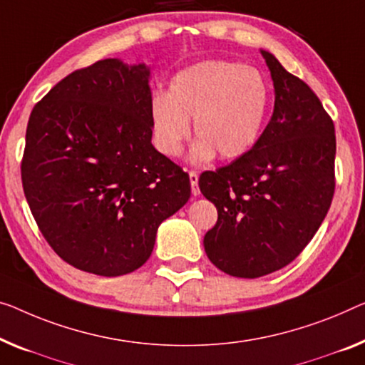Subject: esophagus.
<instances>
[{
	"mask_svg": "<svg viewBox=\"0 0 365 365\" xmlns=\"http://www.w3.org/2000/svg\"><path fill=\"white\" fill-rule=\"evenodd\" d=\"M188 177H190V185H192V193L197 197L200 195V188H198V173L195 170H190L188 172Z\"/></svg>",
	"mask_w": 365,
	"mask_h": 365,
	"instance_id": "34e87169",
	"label": "esophagus"
}]
</instances>
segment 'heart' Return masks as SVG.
<instances>
[{"label":"heart","mask_w":365,"mask_h":365,"mask_svg":"<svg viewBox=\"0 0 365 365\" xmlns=\"http://www.w3.org/2000/svg\"><path fill=\"white\" fill-rule=\"evenodd\" d=\"M270 106V86L259 70L239 62L206 61L183 68L170 80L167 95L150 103L152 139L165 157H177L190 134V157L205 164L217 154L232 160L254 148Z\"/></svg>","instance_id":"heart-1"}]
</instances>
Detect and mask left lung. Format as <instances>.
Instances as JSON below:
<instances>
[{"label": "left lung", "mask_w": 365, "mask_h": 365, "mask_svg": "<svg viewBox=\"0 0 365 365\" xmlns=\"http://www.w3.org/2000/svg\"><path fill=\"white\" fill-rule=\"evenodd\" d=\"M260 53L274 80L270 121L251 150L198 180L217 210L203 239L206 255L242 279L293 262L322 226L336 188L333 119L303 80Z\"/></svg>", "instance_id": "obj_1"}]
</instances>
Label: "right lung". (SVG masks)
<instances>
[{
	"instance_id": "1",
	"label": "right lung",
	"mask_w": 365,
	"mask_h": 365,
	"mask_svg": "<svg viewBox=\"0 0 365 365\" xmlns=\"http://www.w3.org/2000/svg\"><path fill=\"white\" fill-rule=\"evenodd\" d=\"M149 68L105 58L67 75L27 121L21 180L58 257L118 277L150 257L157 227L190 198V177L150 144Z\"/></svg>"
}]
</instances>
